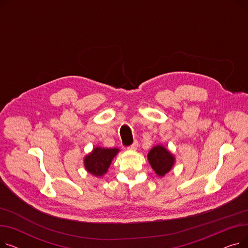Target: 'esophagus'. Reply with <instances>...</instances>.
Masks as SVG:
<instances>
[{"label":"esophagus","instance_id":"esophagus-1","mask_svg":"<svg viewBox=\"0 0 248 248\" xmlns=\"http://www.w3.org/2000/svg\"><path fill=\"white\" fill-rule=\"evenodd\" d=\"M138 146H139V142H138V140H135L133 144L129 146L127 149H129V150H133V151H135V150H137L138 149Z\"/></svg>","mask_w":248,"mask_h":248}]
</instances>
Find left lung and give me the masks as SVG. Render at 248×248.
<instances>
[{"label": "left lung", "mask_w": 248, "mask_h": 248, "mask_svg": "<svg viewBox=\"0 0 248 248\" xmlns=\"http://www.w3.org/2000/svg\"><path fill=\"white\" fill-rule=\"evenodd\" d=\"M148 160L153 170L158 176L163 177L171 170L175 163L174 155L163 146L154 147L148 155Z\"/></svg>", "instance_id": "8db88e82"}]
</instances>
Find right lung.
Returning a JSON list of instances; mask_svg holds the SVG:
<instances>
[{
  "label": "right lung",
  "instance_id": "obj_1",
  "mask_svg": "<svg viewBox=\"0 0 248 248\" xmlns=\"http://www.w3.org/2000/svg\"><path fill=\"white\" fill-rule=\"evenodd\" d=\"M119 153V149H104L96 147L84 159L86 170L96 177H101L108 172L112 159Z\"/></svg>",
  "mask_w": 248,
  "mask_h": 248
}]
</instances>
